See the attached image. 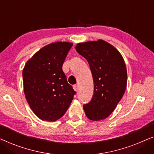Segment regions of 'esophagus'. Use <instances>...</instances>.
Returning a JSON list of instances; mask_svg holds the SVG:
<instances>
[{"label": "esophagus", "mask_w": 154, "mask_h": 154, "mask_svg": "<svg viewBox=\"0 0 154 154\" xmlns=\"http://www.w3.org/2000/svg\"><path fill=\"white\" fill-rule=\"evenodd\" d=\"M73 88H74L75 91H78V90H79V86H78L77 84H75V85L73 86Z\"/></svg>", "instance_id": "obj_1"}]
</instances>
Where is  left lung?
I'll return each instance as SVG.
<instances>
[{
	"label": "left lung",
	"instance_id": "obj_1",
	"mask_svg": "<svg viewBox=\"0 0 154 154\" xmlns=\"http://www.w3.org/2000/svg\"><path fill=\"white\" fill-rule=\"evenodd\" d=\"M76 51L85 58L94 79V95L83 108L88 119H105L111 114L124 94L127 70L124 60L117 49L105 41L79 43Z\"/></svg>",
	"mask_w": 154,
	"mask_h": 154
}]
</instances>
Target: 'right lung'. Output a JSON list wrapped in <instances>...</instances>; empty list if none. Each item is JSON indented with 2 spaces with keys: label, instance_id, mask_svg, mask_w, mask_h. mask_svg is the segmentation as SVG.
<instances>
[{
  "label": "right lung",
  "instance_id": "obj_1",
  "mask_svg": "<svg viewBox=\"0 0 154 154\" xmlns=\"http://www.w3.org/2000/svg\"><path fill=\"white\" fill-rule=\"evenodd\" d=\"M72 43L57 42L40 49L23 70V90L35 115L55 121L66 113L76 92L62 69Z\"/></svg>",
  "mask_w": 154,
  "mask_h": 154
}]
</instances>
